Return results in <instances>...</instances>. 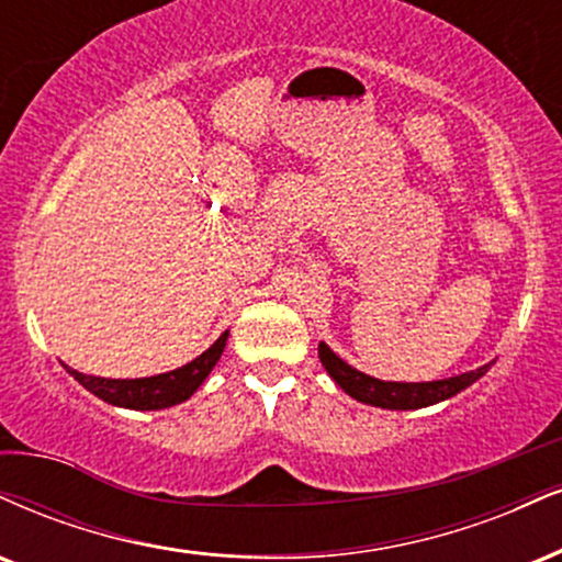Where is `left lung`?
Segmentation results:
<instances>
[{"instance_id":"obj_1","label":"left lung","mask_w":562,"mask_h":562,"mask_svg":"<svg viewBox=\"0 0 562 562\" xmlns=\"http://www.w3.org/2000/svg\"><path fill=\"white\" fill-rule=\"evenodd\" d=\"M319 358L322 367L327 369V374L333 376L350 397L390 411H414L424 408V405L448 401V397L458 395V392L469 387V384H474L479 376H484L486 369L492 367V363H486L482 369L465 371V374L448 376V380L437 382H382L363 374V371L348 367L340 356L333 353V348H329L327 342H319Z\"/></svg>"}]
</instances>
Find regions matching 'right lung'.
<instances>
[{"label": "right lung", "mask_w": 562, "mask_h": 562, "mask_svg": "<svg viewBox=\"0 0 562 562\" xmlns=\"http://www.w3.org/2000/svg\"><path fill=\"white\" fill-rule=\"evenodd\" d=\"M227 333L220 335V340L212 348L204 350L199 358H193L186 367L167 371V374L144 376V380H104V376L80 374L76 369H67L76 380L83 384L88 392L101 397V401L112 405H123V408L133 411H159L178 405L193 395L206 380L209 371L220 361L222 350H225Z\"/></svg>", "instance_id": "add662e5"}]
</instances>
